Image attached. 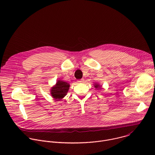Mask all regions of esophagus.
<instances>
[{"instance_id": "obj_1", "label": "esophagus", "mask_w": 155, "mask_h": 155, "mask_svg": "<svg viewBox=\"0 0 155 155\" xmlns=\"http://www.w3.org/2000/svg\"><path fill=\"white\" fill-rule=\"evenodd\" d=\"M77 82L78 83H83L84 82V79H81V80H78L77 81Z\"/></svg>"}]
</instances>
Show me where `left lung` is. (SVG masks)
Segmentation results:
<instances>
[{
  "label": "left lung",
  "mask_w": 155,
  "mask_h": 155,
  "mask_svg": "<svg viewBox=\"0 0 155 155\" xmlns=\"http://www.w3.org/2000/svg\"><path fill=\"white\" fill-rule=\"evenodd\" d=\"M94 87H96V88H98V89L97 90H99V89H101V87L100 86V85L99 84H94Z\"/></svg>",
  "instance_id": "obj_1"
}]
</instances>
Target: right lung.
Masks as SVG:
<instances>
[{"mask_svg": "<svg viewBox=\"0 0 155 155\" xmlns=\"http://www.w3.org/2000/svg\"><path fill=\"white\" fill-rule=\"evenodd\" d=\"M70 87L69 83L61 80H58L56 84L51 87V96L56 101L62 99L67 94Z\"/></svg>", "mask_w": 155, "mask_h": 155, "instance_id": "right-lung-1", "label": "right lung"}]
</instances>
